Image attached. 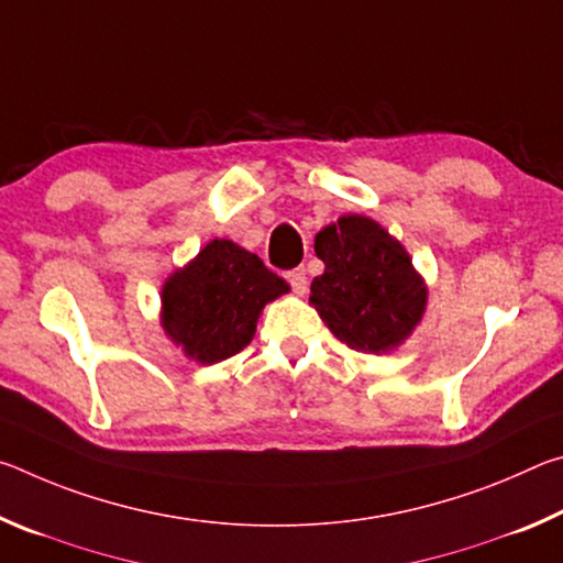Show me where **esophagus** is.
Masks as SVG:
<instances>
[{
    "label": "esophagus",
    "instance_id": "esophagus-1",
    "mask_svg": "<svg viewBox=\"0 0 563 563\" xmlns=\"http://www.w3.org/2000/svg\"><path fill=\"white\" fill-rule=\"evenodd\" d=\"M288 280H290V288H292V292H298V295H305V292H308V285H310V280H308V273H305L302 268L292 271V273L288 275Z\"/></svg>",
    "mask_w": 563,
    "mask_h": 563
}]
</instances>
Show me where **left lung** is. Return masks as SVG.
I'll list each match as a JSON object with an SVG mask.
<instances>
[{
    "label": "left lung",
    "instance_id": "obj_1",
    "mask_svg": "<svg viewBox=\"0 0 563 563\" xmlns=\"http://www.w3.org/2000/svg\"><path fill=\"white\" fill-rule=\"evenodd\" d=\"M325 273L310 285V302L352 350L397 347L422 318L427 290L412 261L385 228L365 216H342L316 235Z\"/></svg>",
    "mask_w": 563,
    "mask_h": 563
}]
</instances>
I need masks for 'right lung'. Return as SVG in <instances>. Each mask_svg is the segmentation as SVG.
Instances as JSON below:
<instances>
[{"label": "right lung", "mask_w": 563, "mask_h": 563, "mask_svg": "<svg viewBox=\"0 0 563 563\" xmlns=\"http://www.w3.org/2000/svg\"><path fill=\"white\" fill-rule=\"evenodd\" d=\"M288 292L278 273L231 241H211L164 285V328L186 355L221 362L255 335L265 302Z\"/></svg>", "instance_id": "1"}]
</instances>
